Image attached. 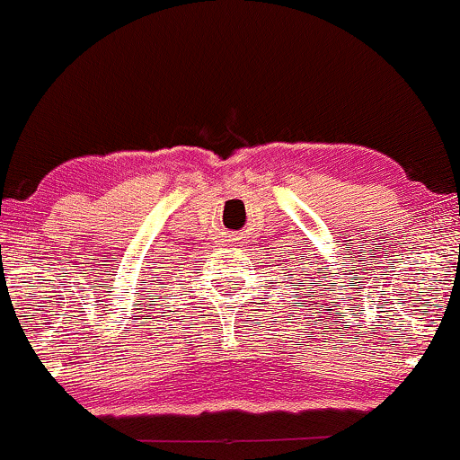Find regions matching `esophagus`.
Returning a JSON list of instances; mask_svg holds the SVG:
<instances>
[{
	"mask_svg": "<svg viewBox=\"0 0 460 460\" xmlns=\"http://www.w3.org/2000/svg\"><path fill=\"white\" fill-rule=\"evenodd\" d=\"M226 237H229V240H226V242H235V240H240V235H237V234H229Z\"/></svg>",
	"mask_w": 460,
	"mask_h": 460,
	"instance_id": "1",
	"label": "esophagus"
}]
</instances>
